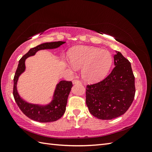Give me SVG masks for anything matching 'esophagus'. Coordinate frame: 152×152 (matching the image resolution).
Instances as JSON below:
<instances>
[{"label":"esophagus","mask_w":152,"mask_h":152,"mask_svg":"<svg viewBox=\"0 0 152 152\" xmlns=\"http://www.w3.org/2000/svg\"><path fill=\"white\" fill-rule=\"evenodd\" d=\"M73 84H76V83H81V82L78 80H73Z\"/></svg>","instance_id":"obj_1"}]
</instances>
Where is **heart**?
<instances>
[{
	"label": "heart",
	"instance_id": "1",
	"mask_svg": "<svg viewBox=\"0 0 152 152\" xmlns=\"http://www.w3.org/2000/svg\"><path fill=\"white\" fill-rule=\"evenodd\" d=\"M69 60L76 69H82V77L93 82L102 79L108 72L112 57L108 51L87 46H78L70 50Z\"/></svg>",
	"mask_w": 152,
	"mask_h": 152
}]
</instances>
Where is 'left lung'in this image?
Returning <instances> with one entry per match:
<instances>
[{"label":"left lung","instance_id":"left-lung-1","mask_svg":"<svg viewBox=\"0 0 152 152\" xmlns=\"http://www.w3.org/2000/svg\"><path fill=\"white\" fill-rule=\"evenodd\" d=\"M114 68L102 81L86 87V104L100 119H112L127 112L135 95L134 76L131 63L116 51Z\"/></svg>","mask_w":152,"mask_h":152}]
</instances>
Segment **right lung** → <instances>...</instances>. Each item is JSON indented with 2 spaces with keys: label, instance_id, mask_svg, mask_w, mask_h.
<instances>
[{
  "label": "right lung",
  "instance_id": "right-lung-1",
  "mask_svg": "<svg viewBox=\"0 0 152 152\" xmlns=\"http://www.w3.org/2000/svg\"><path fill=\"white\" fill-rule=\"evenodd\" d=\"M65 43V42L58 41L53 42H46L31 48L28 52L23 56L19 61L14 78V89L13 95L15 101L21 112L33 120L42 123H47L57 121L62 117L66 110L68 96L72 87L71 81L62 80L57 84L55 90L53 98L49 104L40 106L28 103L23 100L17 91V82L19 76L25 70V61L27 57L33 56L38 51L46 49H54Z\"/></svg>",
  "mask_w": 152,
  "mask_h": 152
}]
</instances>
